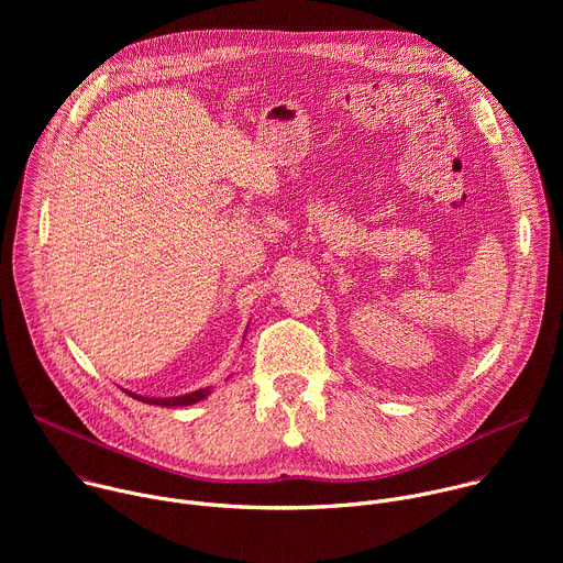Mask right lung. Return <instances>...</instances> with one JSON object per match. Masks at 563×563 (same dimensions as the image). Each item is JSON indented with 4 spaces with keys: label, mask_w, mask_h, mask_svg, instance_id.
<instances>
[{
    "label": "right lung",
    "mask_w": 563,
    "mask_h": 563,
    "mask_svg": "<svg viewBox=\"0 0 563 563\" xmlns=\"http://www.w3.org/2000/svg\"><path fill=\"white\" fill-rule=\"evenodd\" d=\"M126 391V389H124ZM129 396L142 400V404H151V406H163V408H176V406H191V404H198V400L207 398L209 387L207 389H196L191 394H183V396H172V398H146V396H140V394H133V391H126Z\"/></svg>",
    "instance_id": "right-lung-1"
}]
</instances>
